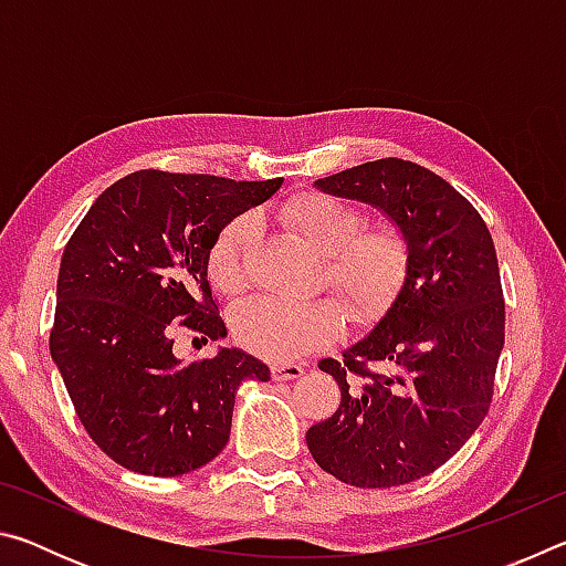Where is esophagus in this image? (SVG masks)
<instances>
[{"label": "esophagus", "instance_id": "esophagus-1", "mask_svg": "<svg viewBox=\"0 0 566 566\" xmlns=\"http://www.w3.org/2000/svg\"><path fill=\"white\" fill-rule=\"evenodd\" d=\"M302 375H304V367H302V364H294V361H282V364H274V367H272V379H276V381L296 379Z\"/></svg>", "mask_w": 566, "mask_h": 566}]
</instances>
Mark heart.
I'll list each match as a JSON object with an SVG mask.
<instances>
[{
	"label": "heart",
	"mask_w": 566,
	"mask_h": 566,
	"mask_svg": "<svg viewBox=\"0 0 566 566\" xmlns=\"http://www.w3.org/2000/svg\"><path fill=\"white\" fill-rule=\"evenodd\" d=\"M282 222L322 252L319 284L342 294L357 322L375 319L395 302L409 272V242L395 222H364V212L327 191L306 189L280 207ZM256 237L252 214H239L214 237L207 254L209 280L224 294L249 282V254ZM344 327V306L334 294L310 302L256 296L237 306V339L260 357L286 361L329 344Z\"/></svg>",
	"instance_id": "heart-1"
}]
</instances>
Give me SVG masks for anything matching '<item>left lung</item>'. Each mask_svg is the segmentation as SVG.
<instances>
[{
    "label": "left lung",
    "mask_w": 566,
    "mask_h": 566,
    "mask_svg": "<svg viewBox=\"0 0 566 566\" xmlns=\"http://www.w3.org/2000/svg\"><path fill=\"white\" fill-rule=\"evenodd\" d=\"M369 202L409 242L405 286L377 329L322 359L342 401L310 427L324 472L364 490L415 482L464 447L492 407L504 347V294L490 229L447 179L387 157L317 179Z\"/></svg>",
    "instance_id": "left-lung-1"
}]
</instances>
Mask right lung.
Segmentation results:
<instances>
[{"label": "right lung", "mask_w": 566, "mask_h": 566, "mask_svg": "<svg viewBox=\"0 0 566 566\" xmlns=\"http://www.w3.org/2000/svg\"><path fill=\"white\" fill-rule=\"evenodd\" d=\"M280 185L139 169L104 189L66 242L52 359L92 442L124 469L177 476L212 462L229 442L237 387L270 379L239 349L181 367L171 334L224 337L209 247Z\"/></svg>", "instance_id": "1"}]
</instances>
